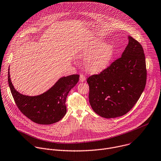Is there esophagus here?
Masks as SVG:
<instances>
[{
	"label": "esophagus",
	"mask_w": 161,
	"mask_h": 161,
	"mask_svg": "<svg viewBox=\"0 0 161 161\" xmlns=\"http://www.w3.org/2000/svg\"><path fill=\"white\" fill-rule=\"evenodd\" d=\"M86 80V76L83 74L80 75V82H84Z\"/></svg>",
	"instance_id": "34e87169"
}]
</instances>
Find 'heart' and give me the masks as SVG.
I'll use <instances>...</instances> for the list:
<instances>
[{"label":"heart","mask_w":161,"mask_h":161,"mask_svg":"<svg viewBox=\"0 0 161 161\" xmlns=\"http://www.w3.org/2000/svg\"><path fill=\"white\" fill-rule=\"evenodd\" d=\"M115 49L110 44H103L100 39L91 41L82 51L80 56L86 58L84 66L86 70L97 73L105 69L112 61Z\"/></svg>","instance_id":"heart-1"}]
</instances>
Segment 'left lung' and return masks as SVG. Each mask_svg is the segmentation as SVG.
Listing matches in <instances>:
<instances>
[{
  "label": "left lung",
  "instance_id": "obj_1",
  "mask_svg": "<svg viewBox=\"0 0 161 161\" xmlns=\"http://www.w3.org/2000/svg\"><path fill=\"white\" fill-rule=\"evenodd\" d=\"M147 69L142 46L129 36L122 56L87 79L92 110L105 118L125 115L135 106L145 87Z\"/></svg>",
  "mask_w": 161,
  "mask_h": 161
}]
</instances>
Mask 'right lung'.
<instances>
[{
  "mask_svg": "<svg viewBox=\"0 0 161 161\" xmlns=\"http://www.w3.org/2000/svg\"><path fill=\"white\" fill-rule=\"evenodd\" d=\"M79 75L59 79L47 91L37 96H28L15 90L10 79L8 83L16 106L27 118L39 124L49 125L60 120L67 112V96L78 82Z\"/></svg>",
  "mask_w": 161,
  "mask_h": 161,
  "instance_id": "obj_1",
  "label": "right lung"
}]
</instances>
